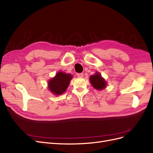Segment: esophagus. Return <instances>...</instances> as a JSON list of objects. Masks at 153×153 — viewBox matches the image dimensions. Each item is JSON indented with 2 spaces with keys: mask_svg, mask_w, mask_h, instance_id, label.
Listing matches in <instances>:
<instances>
[{
  "mask_svg": "<svg viewBox=\"0 0 153 153\" xmlns=\"http://www.w3.org/2000/svg\"><path fill=\"white\" fill-rule=\"evenodd\" d=\"M76 75H77L78 77H80V78L83 77V76H84V74L83 73H77Z\"/></svg>",
  "mask_w": 153,
  "mask_h": 153,
  "instance_id": "1",
  "label": "esophagus"
}]
</instances>
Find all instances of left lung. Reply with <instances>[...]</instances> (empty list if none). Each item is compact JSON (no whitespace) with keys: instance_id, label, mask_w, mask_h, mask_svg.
Instances as JSON below:
<instances>
[{"instance_id":"8db88e82","label":"left lung","mask_w":153,"mask_h":153,"mask_svg":"<svg viewBox=\"0 0 153 153\" xmlns=\"http://www.w3.org/2000/svg\"><path fill=\"white\" fill-rule=\"evenodd\" d=\"M89 80L93 88L97 90H102L105 88L107 82L98 72L89 77Z\"/></svg>"}]
</instances>
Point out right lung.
<instances>
[{
	"mask_svg": "<svg viewBox=\"0 0 153 153\" xmlns=\"http://www.w3.org/2000/svg\"><path fill=\"white\" fill-rule=\"evenodd\" d=\"M72 78L71 74L58 72L55 77L49 80L48 88L55 95H60L66 91Z\"/></svg>",
	"mask_w": 153,
	"mask_h": 153,
	"instance_id": "add662e5",
	"label": "right lung"
}]
</instances>
